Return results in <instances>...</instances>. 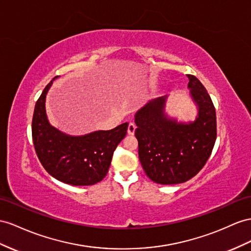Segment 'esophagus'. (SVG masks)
<instances>
[{
	"label": "esophagus",
	"mask_w": 251,
	"mask_h": 251,
	"mask_svg": "<svg viewBox=\"0 0 251 251\" xmlns=\"http://www.w3.org/2000/svg\"><path fill=\"white\" fill-rule=\"evenodd\" d=\"M134 130H136V125H134L133 123H129V125H128V128H127V132L129 134H133Z\"/></svg>",
	"instance_id": "obj_1"
}]
</instances>
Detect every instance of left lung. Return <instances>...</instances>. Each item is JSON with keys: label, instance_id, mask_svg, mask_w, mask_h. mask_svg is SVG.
Instances as JSON below:
<instances>
[{"label": "left lung", "instance_id": "1", "mask_svg": "<svg viewBox=\"0 0 251 251\" xmlns=\"http://www.w3.org/2000/svg\"><path fill=\"white\" fill-rule=\"evenodd\" d=\"M52 85L53 80L38 99L31 122V136L38 159L49 174L61 182L71 185L98 183L106 177L113 151L125 138L128 124L106 131V128L100 126L98 130L83 136L61 132L49 123L47 117L46 99ZM88 91L87 86L77 85L66 95L77 102L87 96Z\"/></svg>", "mask_w": 251, "mask_h": 251}]
</instances>
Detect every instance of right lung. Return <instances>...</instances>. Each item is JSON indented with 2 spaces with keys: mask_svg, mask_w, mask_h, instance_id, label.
<instances>
[{
  "mask_svg": "<svg viewBox=\"0 0 251 251\" xmlns=\"http://www.w3.org/2000/svg\"><path fill=\"white\" fill-rule=\"evenodd\" d=\"M188 87L198 105V118L177 123L164 114L165 96L152 100L134 117L139 158L147 177L160 184H177L196 176L211 155L216 139L215 108L195 76Z\"/></svg>",
  "mask_w": 251,
  "mask_h": 251,
  "instance_id": "right-lung-1",
  "label": "right lung"
}]
</instances>
